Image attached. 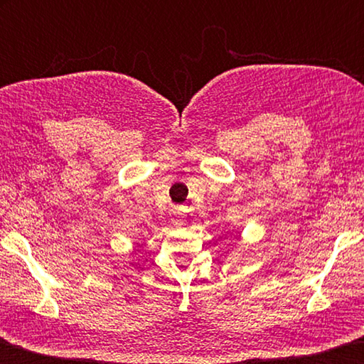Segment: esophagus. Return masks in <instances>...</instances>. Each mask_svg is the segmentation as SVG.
<instances>
[{
	"label": "esophagus",
	"instance_id": "esophagus-1",
	"mask_svg": "<svg viewBox=\"0 0 364 364\" xmlns=\"http://www.w3.org/2000/svg\"><path fill=\"white\" fill-rule=\"evenodd\" d=\"M174 216H176L177 219H181V218H182V214H181V213H178V211H174Z\"/></svg>",
	"mask_w": 364,
	"mask_h": 364
}]
</instances>
